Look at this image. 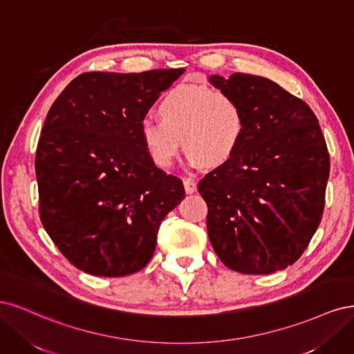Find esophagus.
<instances>
[{"mask_svg": "<svg viewBox=\"0 0 354 354\" xmlns=\"http://www.w3.org/2000/svg\"><path fill=\"white\" fill-rule=\"evenodd\" d=\"M184 187H185L187 194H192V192H196V189H197V182L191 179V178H185L184 179Z\"/></svg>", "mask_w": 354, "mask_h": 354, "instance_id": "obj_1", "label": "esophagus"}]
</instances>
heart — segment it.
<instances>
[{"mask_svg": "<svg viewBox=\"0 0 354 354\" xmlns=\"http://www.w3.org/2000/svg\"><path fill=\"white\" fill-rule=\"evenodd\" d=\"M160 120L144 119L140 140L151 163L169 169L180 140L189 162L218 167L231 162L245 135V110L235 95L206 85H176L157 106Z\"/></svg>", "mask_w": 354, "mask_h": 354, "instance_id": "1", "label": "heart"}]
</instances>
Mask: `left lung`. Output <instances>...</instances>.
Masks as SVG:
<instances>
[{"label":"left lung","mask_w":354,"mask_h":354,"mask_svg":"<svg viewBox=\"0 0 354 354\" xmlns=\"http://www.w3.org/2000/svg\"><path fill=\"white\" fill-rule=\"evenodd\" d=\"M210 82L245 110L231 162L204 176L207 232L226 268L268 275L304 253L322 219L329 153L312 109L270 79L234 73Z\"/></svg>","instance_id":"obj_1"}]
</instances>
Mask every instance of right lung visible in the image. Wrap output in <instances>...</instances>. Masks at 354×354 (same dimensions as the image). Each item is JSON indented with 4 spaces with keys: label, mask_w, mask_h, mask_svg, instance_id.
I'll list each match as a JSON object with an SVG mask.
<instances>
[{
    "label": "right lung",
    "mask_w": 354,
    "mask_h": 354,
    "mask_svg": "<svg viewBox=\"0 0 354 354\" xmlns=\"http://www.w3.org/2000/svg\"><path fill=\"white\" fill-rule=\"evenodd\" d=\"M184 69L88 72L64 88L39 136V218L71 263L124 277L154 254L166 214L185 197L178 176L148 158L140 123Z\"/></svg>",
    "instance_id": "obj_1"
}]
</instances>
